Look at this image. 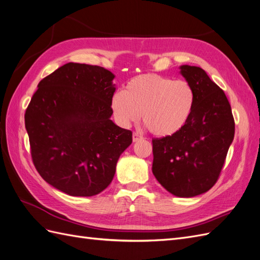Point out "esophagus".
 Listing matches in <instances>:
<instances>
[{
  "label": "esophagus",
  "mask_w": 260,
  "mask_h": 260,
  "mask_svg": "<svg viewBox=\"0 0 260 260\" xmlns=\"http://www.w3.org/2000/svg\"><path fill=\"white\" fill-rule=\"evenodd\" d=\"M140 139H142V136L140 135V134H138V133H134L133 134V141L134 142H136V141H138Z\"/></svg>",
  "instance_id": "34e87169"
}]
</instances>
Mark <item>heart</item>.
<instances>
[{"mask_svg": "<svg viewBox=\"0 0 260 260\" xmlns=\"http://www.w3.org/2000/svg\"><path fill=\"white\" fill-rule=\"evenodd\" d=\"M194 95L186 81L147 73L127 82L125 90L111 97V110L122 127L142 121L158 137L172 136L188 121L193 108Z\"/></svg>", "mask_w": 260, "mask_h": 260, "instance_id": "obj_1", "label": "heart"}]
</instances>
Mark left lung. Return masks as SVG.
Returning a JSON list of instances; mask_svg holds the SVG:
<instances>
[{
  "label": "left lung",
  "mask_w": 260,
  "mask_h": 260,
  "mask_svg": "<svg viewBox=\"0 0 260 260\" xmlns=\"http://www.w3.org/2000/svg\"><path fill=\"white\" fill-rule=\"evenodd\" d=\"M179 69L193 90V108L179 132L152 140V173L173 196L192 198L218 179L233 141L234 120L223 90L202 68L182 64Z\"/></svg>",
  "instance_id": "obj_1"
}]
</instances>
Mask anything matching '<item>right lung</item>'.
Wrapping results in <instances>:
<instances>
[{
	"mask_svg": "<svg viewBox=\"0 0 260 260\" xmlns=\"http://www.w3.org/2000/svg\"><path fill=\"white\" fill-rule=\"evenodd\" d=\"M115 75L98 66L66 63L42 80L24 114L37 171L55 189L93 197L112 181L132 132L110 119Z\"/></svg>",
	"mask_w": 260,
	"mask_h": 260,
	"instance_id": "obj_1",
	"label": "right lung"
}]
</instances>
